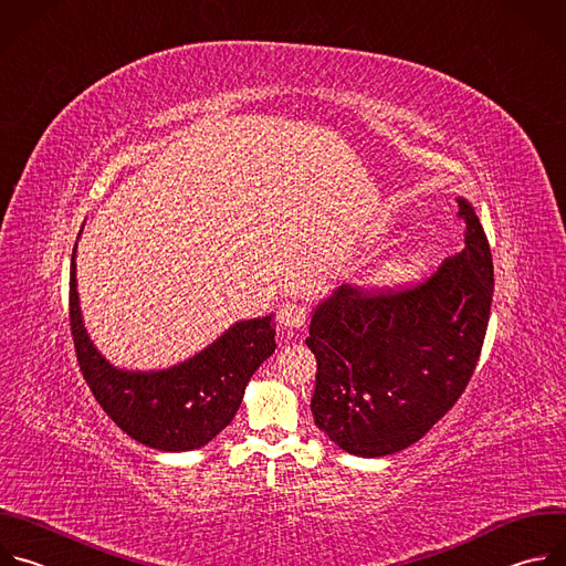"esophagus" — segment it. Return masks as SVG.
Wrapping results in <instances>:
<instances>
[{
  "mask_svg": "<svg viewBox=\"0 0 566 566\" xmlns=\"http://www.w3.org/2000/svg\"><path fill=\"white\" fill-rule=\"evenodd\" d=\"M279 321L287 329H298L307 321V310L305 305H298V303H285L279 312Z\"/></svg>",
  "mask_w": 566,
  "mask_h": 566,
  "instance_id": "obj_1",
  "label": "esophagus"
}]
</instances>
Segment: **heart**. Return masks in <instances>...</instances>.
Segmentation results:
<instances>
[{
  "label": "heart",
  "instance_id": "heart-1",
  "mask_svg": "<svg viewBox=\"0 0 566 566\" xmlns=\"http://www.w3.org/2000/svg\"><path fill=\"white\" fill-rule=\"evenodd\" d=\"M419 274V263L412 259H395L392 263L386 265L384 270V279L392 281V283H401V281H410Z\"/></svg>",
  "mask_w": 566,
  "mask_h": 566
}]
</instances>
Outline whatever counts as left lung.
I'll use <instances>...</instances> for the list:
<instances>
[{
  "label": "left lung",
  "instance_id": "1",
  "mask_svg": "<svg viewBox=\"0 0 566 566\" xmlns=\"http://www.w3.org/2000/svg\"><path fill=\"white\" fill-rule=\"evenodd\" d=\"M467 248L410 287L342 285L310 323L312 415L338 448L384 458L419 441L467 390L484 346L493 256L473 207L458 198Z\"/></svg>",
  "mask_w": 566,
  "mask_h": 566
}]
</instances>
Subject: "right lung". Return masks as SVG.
I'll return each instance as SVG.
<instances>
[{
	"label": "right lung",
	"mask_w": 566,
	"mask_h": 566,
	"mask_svg": "<svg viewBox=\"0 0 566 566\" xmlns=\"http://www.w3.org/2000/svg\"><path fill=\"white\" fill-rule=\"evenodd\" d=\"M75 248L69 318L77 364L95 401L129 437L149 448L180 453L209 443L230 426L248 381L276 348L272 314L232 325L209 348L174 368L118 370L95 350L84 329L75 287Z\"/></svg>",
	"instance_id": "right-lung-1"
}]
</instances>
